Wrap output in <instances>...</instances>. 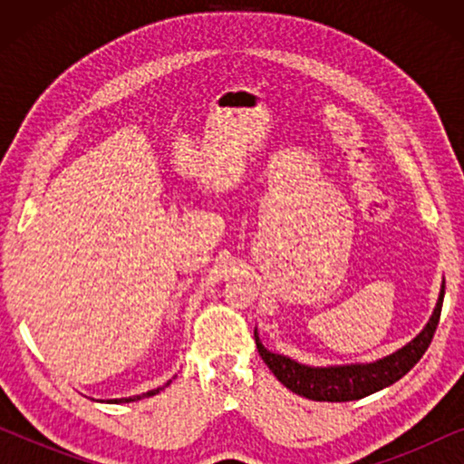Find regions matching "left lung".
<instances>
[{
    "instance_id": "8db88e82",
    "label": "left lung",
    "mask_w": 464,
    "mask_h": 464,
    "mask_svg": "<svg viewBox=\"0 0 464 464\" xmlns=\"http://www.w3.org/2000/svg\"><path fill=\"white\" fill-rule=\"evenodd\" d=\"M443 294H446V285L441 287L435 313L427 323V327L410 344L399 348L389 357L376 361V363L308 367L289 357H283V354L266 351L256 335L257 353L264 359V363L270 367V372L278 378V382L294 391L295 395L313 399V401H354V399H363L403 378L427 353L435 329L440 325Z\"/></svg>"
}]
</instances>
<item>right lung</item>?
Wrapping results in <instances>:
<instances>
[{
  "instance_id": "1",
  "label": "right lung",
  "mask_w": 464,
  "mask_h": 464,
  "mask_svg": "<svg viewBox=\"0 0 464 464\" xmlns=\"http://www.w3.org/2000/svg\"><path fill=\"white\" fill-rule=\"evenodd\" d=\"M169 384V382H167ZM164 384V386H167ZM164 386H160V389H154V391H148V392H143V395H135V397H124V399H111V403H129V401H139V399H143V397H151V395H158V392H160Z\"/></svg>"
}]
</instances>
